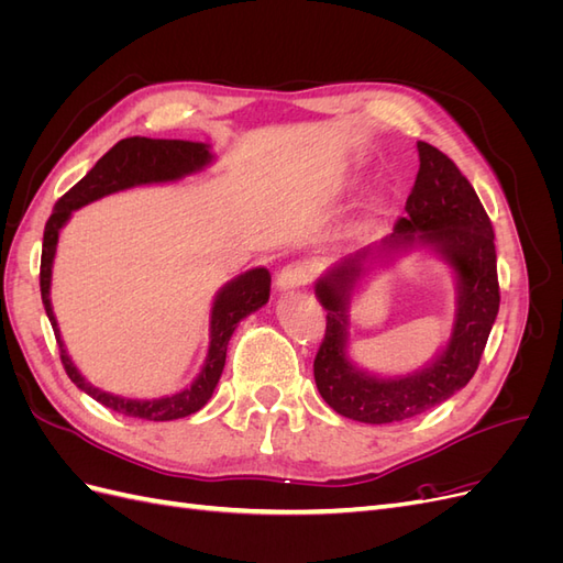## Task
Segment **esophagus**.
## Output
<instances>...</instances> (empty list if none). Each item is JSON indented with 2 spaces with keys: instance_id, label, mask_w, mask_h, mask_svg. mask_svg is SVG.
<instances>
[{
  "instance_id": "esophagus-1",
  "label": "esophagus",
  "mask_w": 563,
  "mask_h": 563,
  "mask_svg": "<svg viewBox=\"0 0 563 563\" xmlns=\"http://www.w3.org/2000/svg\"><path fill=\"white\" fill-rule=\"evenodd\" d=\"M275 282L279 291H291V288H300L310 282V269L302 263H288L277 272Z\"/></svg>"
}]
</instances>
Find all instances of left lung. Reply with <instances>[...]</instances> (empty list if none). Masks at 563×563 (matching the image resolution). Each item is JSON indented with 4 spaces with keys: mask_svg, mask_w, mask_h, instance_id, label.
Listing matches in <instances>:
<instances>
[{
    "mask_svg": "<svg viewBox=\"0 0 563 563\" xmlns=\"http://www.w3.org/2000/svg\"><path fill=\"white\" fill-rule=\"evenodd\" d=\"M420 168L406 199V218L383 242L338 261L314 284L327 310V333L314 356V383L335 413L368 424L399 422L430 411L463 389L486 347L500 308L496 234L470 180L430 143H418ZM418 245L441 254L456 272L459 308L448 347L424 369L380 379L346 356L349 298L373 264H386Z\"/></svg>",
    "mask_w": 563,
    "mask_h": 563,
    "instance_id": "8db88e82",
    "label": "left lung"
}]
</instances>
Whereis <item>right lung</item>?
<instances>
[{"instance_id":"obj_1","label":"right lung","mask_w":563,"mask_h":563,"mask_svg":"<svg viewBox=\"0 0 563 563\" xmlns=\"http://www.w3.org/2000/svg\"><path fill=\"white\" fill-rule=\"evenodd\" d=\"M213 162L211 147L207 143H192V141H155V139H133L119 141L110 152L96 162L91 172L84 176L70 192H65L54 207V213L46 220L44 228V246H42V267H40V288H42V302L46 317L54 327L58 347H60V362L70 380L93 397L98 404H103L112 411L129 416V418H143V420H176L197 413L201 406H207L213 389L220 380V373L225 366L228 343L246 314L255 312L269 300V272L265 267H253L244 275L230 279L220 288L213 308H211V323H209V352L207 362H203L199 376L192 380L190 387H185L172 397L159 399H129L112 395L93 387L87 378L81 376L79 368L73 364L70 354L65 350L60 340V329L51 308V267H54L56 246L63 225L70 220L73 211L87 207V203L108 197L114 192L129 190L135 185H150V183H174L190 174H199L203 166Z\"/></svg>"}]
</instances>
